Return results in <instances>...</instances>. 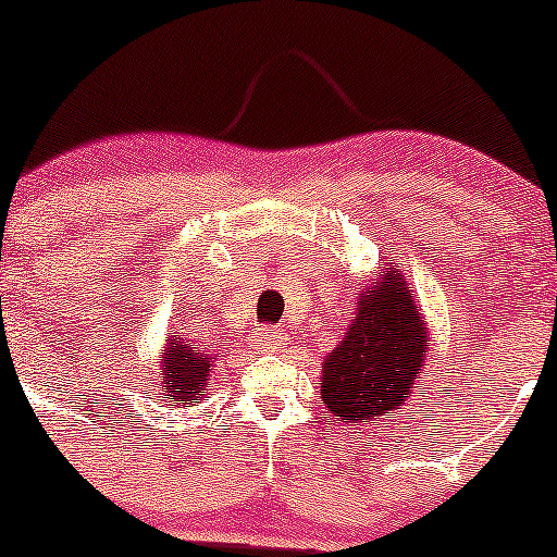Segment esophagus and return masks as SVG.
Instances as JSON below:
<instances>
[{
  "label": "esophagus",
  "mask_w": 557,
  "mask_h": 557,
  "mask_svg": "<svg viewBox=\"0 0 557 557\" xmlns=\"http://www.w3.org/2000/svg\"><path fill=\"white\" fill-rule=\"evenodd\" d=\"M252 345H256L258 352H277L288 345V339L274 329H258L256 334H252Z\"/></svg>",
  "instance_id": "esophagus-1"
}]
</instances>
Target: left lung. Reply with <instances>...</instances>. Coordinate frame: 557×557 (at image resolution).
I'll return each mask as SVG.
<instances>
[{
    "label": "left lung",
    "instance_id": "left-lung-1",
    "mask_svg": "<svg viewBox=\"0 0 557 557\" xmlns=\"http://www.w3.org/2000/svg\"><path fill=\"white\" fill-rule=\"evenodd\" d=\"M429 329L414 294L396 269L363 285L356 318L339 345L323 358L320 398L331 418L347 425L383 423L401 412L429 361ZM361 431V429H358Z\"/></svg>",
    "mask_w": 557,
    "mask_h": 557
}]
</instances>
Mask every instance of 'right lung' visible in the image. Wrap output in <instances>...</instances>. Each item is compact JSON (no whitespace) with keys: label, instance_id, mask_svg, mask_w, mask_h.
I'll return each instance as SVG.
<instances>
[{"label":"right lung","instance_id":"right-lung-1","mask_svg":"<svg viewBox=\"0 0 557 557\" xmlns=\"http://www.w3.org/2000/svg\"><path fill=\"white\" fill-rule=\"evenodd\" d=\"M215 361L218 352L194 347V342L183 336H166L164 352L159 358V401H172V407H196L207 401Z\"/></svg>","mask_w":557,"mask_h":557}]
</instances>
